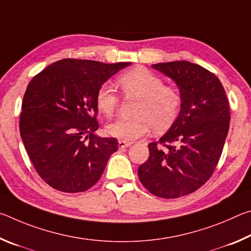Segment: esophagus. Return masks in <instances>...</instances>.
I'll return each mask as SVG.
<instances>
[{
	"label": "esophagus",
	"mask_w": 251,
	"mask_h": 251,
	"mask_svg": "<svg viewBox=\"0 0 251 251\" xmlns=\"http://www.w3.org/2000/svg\"><path fill=\"white\" fill-rule=\"evenodd\" d=\"M131 145L130 142H126V141H118V146H120V148H127L129 147Z\"/></svg>",
	"instance_id": "obj_1"
}]
</instances>
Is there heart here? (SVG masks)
I'll use <instances>...</instances> for the list:
<instances>
[{
  "label": "heart",
  "instance_id": "1",
  "mask_svg": "<svg viewBox=\"0 0 251 251\" xmlns=\"http://www.w3.org/2000/svg\"><path fill=\"white\" fill-rule=\"evenodd\" d=\"M118 84L127 99L137 100L130 120H120L107 126V133L121 141H134L145 136L152 127L163 133L171 127L179 114L182 104L180 91L164 85L159 76L145 67H135L118 77ZM95 104L100 114L112 117L120 104V97L109 84L100 85L96 92Z\"/></svg>",
  "mask_w": 251,
  "mask_h": 251
}]
</instances>
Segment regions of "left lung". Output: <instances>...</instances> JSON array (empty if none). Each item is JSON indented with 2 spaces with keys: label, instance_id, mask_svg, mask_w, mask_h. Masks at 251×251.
<instances>
[{
  "label": "left lung",
  "instance_id": "8db88e82",
  "mask_svg": "<svg viewBox=\"0 0 251 251\" xmlns=\"http://www.w3.org/2000/svg\"><path fill=\"white\" fill-rule=\"evenodd\" d=\"M175 80L182 96L179 115L138 167L143 186L154 196L178 198L205 184L217 166L226 141L230 112L217 76L187 61L152 65Z\"/></svg>",
  "mask_w": 251,
  "mask_h": 251
}]
</instances>
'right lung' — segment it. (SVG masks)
I'll list each match as a JSON object with an SVG mask.
<instances>
[{
    "label": "right lung",
    "mask_w": 251,
    "mask_h": 251,
    "mask_svg": "<svg viewBox=\"0 0 251 251\" xmlns=\"http://www.w3.org/2000/svg\"><path fill=\"white\" fill-rule=\"evenodd\" d=\"M128 65L64 58L28 83L20 116L21 137L34 168L52 188L82 193L103 175L118 142L95 135L96 92Z\"/></svg>",
    "instance_id": "right-lung-1"
}]
</instances>
